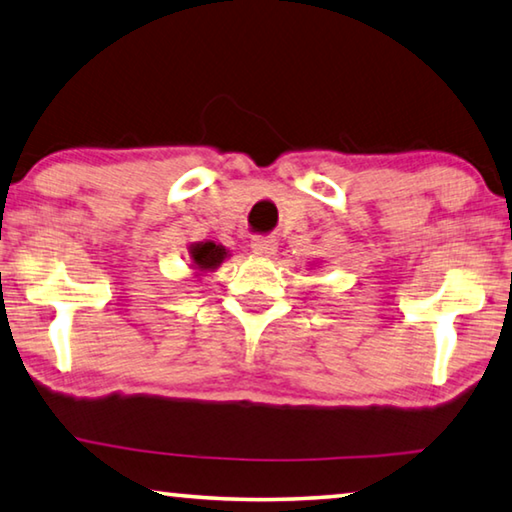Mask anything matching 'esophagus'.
<instances>
[{"label":"esophagus","instance_id":"34e87169","mask_svg":"<svg viewBox=\"0 0 512 512\" xmlns=\"http://www.w3.org/2000/svg\"><path fill=\"white\" fill-rule=\"evenodd\" d=\"M250 248H253V253L259 257H271L278 250V241L273 239V236H255V239L250 241Z\"/></svg>","mask_w":512,"mask_h":512}]
</instances>
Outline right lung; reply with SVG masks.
Masks as SVG:
<instances>
[{"label":"right lung","mask_w":512,"mask_h":512,"mask_svg":"<svg viewBox=\"0 0 512 512\" xmlns=\"http://www.w3.org/2000/svg\"><path fill=\"white\" fill-rule=\"evenodd\" d=\"M190 259H193V269L197 276H202V273H209V271H216L220 264H223L225 257H230V250L225 246H220V243H213V241H200V243H193V246L188 248Z\"/></svg>","instance_id":"1"}]
</instances>
